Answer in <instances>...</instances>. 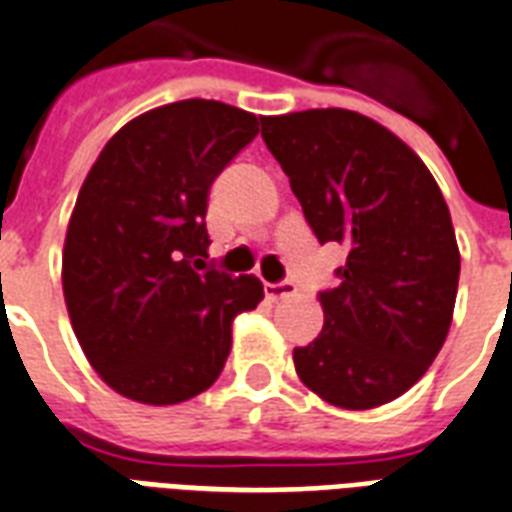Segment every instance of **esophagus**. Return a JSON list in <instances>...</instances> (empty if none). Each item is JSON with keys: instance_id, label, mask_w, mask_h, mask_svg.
Returning <instances> with one entry per match:
<instances>
[{"instance_id": "34e87169", "label": "esophagus", "mask_w": 512, "mask_h": 512, "mask_svg": "<svg viewBox=\"0 0 512 512\" xmlns=\"http://www.w3.org/2000/svg\"><path fill=\"white\" fill-rule=\"evenodd\" d=\"M263 290H266V298H271V301H279V298H290V295H295L293 282H276V285L266 282Z\"/></svg>"}]
</instances>
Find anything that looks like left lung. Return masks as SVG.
I'll use <instances>...</instances> for the list:
<instances>
[{
	"label": "left lung",
	"instance_id": "obj_1",
	"mask_svg": "<svg viewBox=\"0 0 512 512\" xmlns=\"http://www.w3.org/2000/svg\"><path fill=\"white\" fill-rule=\"evenodd\" d=\"M320 244H344L339 285L320 293V336L295 347L309 391L342 410L399 399L445 344L458 255L448 203L418 154L369 116L344 108L260 116Z\"/></svg>",
	"mask_w": 512,
	"mask_h": 512
}]
</instances>
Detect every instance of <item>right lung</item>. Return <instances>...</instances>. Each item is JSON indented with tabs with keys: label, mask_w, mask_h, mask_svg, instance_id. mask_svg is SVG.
<instances>
[{
	"label": "right lung",
	"mask_w": 512,
	"mask_h": 512,
	"mask_svg": "<svg viewBox=\"0 0 512 512\" xmlns=\"http://www.w3.org/2000/svg\"><path fill=\"white\" fill-rule=\"evenodd\" d=\"M260 132L255 113L181 100L127 121L83 181L62 287L83 355L140 404H179L217 382L233 320L263 301L255 274L208 268V189Z\"/></svg>",
	"instance_id": "add662e5"
}]
</instances>
